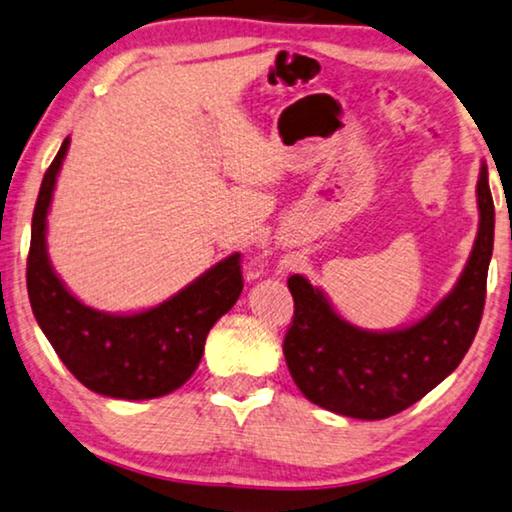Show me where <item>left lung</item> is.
Wrapping results in <instances>:
<instances>
[{"label":"left lung","mask_w":512,"mask_h":512,"mask_svg":"<svg viewBox=\"0 0 512 512\" xmlns=\"http://www.w3.org/2000/svg\"><path fill=\"white\" fill-rule=\"evenodd\" d=\"M476 191L480 226L462 277L439 305L409 328H355L302 274L288 277L295 311L284 337V358L309 402L339 416L383 420L409 409L455 372L476 337L485 307L494 247L487 166L480 168Z\"/></svg>","instance_id":"left-lung-1"}]
</instances>
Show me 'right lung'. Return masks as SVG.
<instances>
[{
    "mask_svg": "<svg viewBox=\"0 0 512 512\" xmlns=\"http://www.w3.org/2000/svg\"><path fill=\"white\" fill-rule=\"evenodd\" d=\"M64 138L46 170L32 217L27 293L43 335L76 379L99 395L152 399L189 381L207 332L242 293L240 254H231L161 305L138 314H106L66 291L46 251L48 210L69 150Z\"/></svg>",
    "mask_w": 512,
    "mask_h": 512,
    "instance_id": "1",
    "label": "right lung"
}]
</instances>
